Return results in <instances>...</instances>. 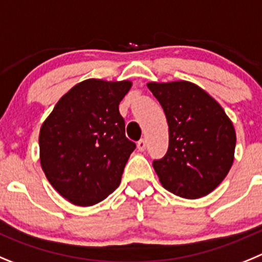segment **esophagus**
I'll return each instance as SVG.
<instances>
[{"label":"esophagus","mask_w":262,"mask_h":262,"mask_svg":"<svg viewBox=\"0 0 262 262\" xmlns=\"http://www.w3.org/2000/svg\"><path fill=\"white\" fill-rule=\"evenodd\" d=\"M137 147H138V150L140 151H143L146 148V140H140L138 142H137Z\"/></svg>","instance_id":"esophagus-1"}]
</instances>
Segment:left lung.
Returning a JSON list of instances; mask_svg holds the SVG:
<instances>
[{"mask_svg": "<svg viewBox=\"0 0 262 262\" xmlns=\"http://www.w3.org/2000/svg\"><path fill=\"white\" fill-rule=\"evenodd\" d=\"M168 122V150L152 162L167 190L184 199L213 192L234 162L236 134L225 111L187 81L147 84Z\"/></svg>", "mask_w": 262, "mask_h": 262, "instance_id": "obj_1", "label": "left lung"}]
</instances>
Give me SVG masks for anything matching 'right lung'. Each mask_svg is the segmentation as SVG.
I'll return each instance as SVG.
<instances>
[{"mask_svg": "<svg viewBox=\"0 0 262 262\" xmlns=\"http://www.w3.org/2000/svg\"><path fill=\"white\" fill-rule=\"evenodd\" d=\"M129 81L87 79L55 105L40 129V163L62 197L78 206L103 201L120 185L136 143L125 137L119 104Z\"/></svg>", "mask_w": 262, "mask_h": 262, "instance_id": "obj_1", "label": "right lung"}]
</instances>
